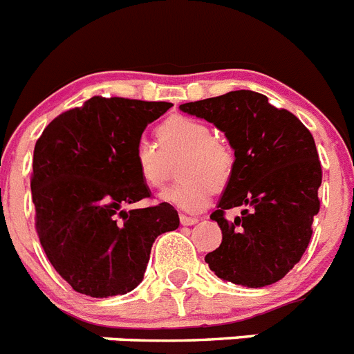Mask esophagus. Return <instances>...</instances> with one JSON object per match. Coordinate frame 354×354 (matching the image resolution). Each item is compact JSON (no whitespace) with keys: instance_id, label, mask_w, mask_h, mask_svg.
<instances>
[{"instance_id":"34e87169","label":"esophagus","mask_w":354,"mask_h":354,"mask_svg":"<svg viewBox=\"0 0 354 354\" xmlns=\"http://www.w3.org/2000/svg\"><path fill=\"white\" fill-rule=\"evenodd\" d=\"M180 223H183L184 227H192V225H196V223H198V218H195V216L180 214Z\"/></svg>"}]
</instances>
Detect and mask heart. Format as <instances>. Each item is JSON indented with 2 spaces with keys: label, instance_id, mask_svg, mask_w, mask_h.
Masks as SVG:
<instances>
[{
  "label": "heart",
  "instance_id": "b5f03b06",
  "mask_svg": "<svg viewBox=\"0 0 354 354\" xmlns=\"http://www.w3.org/2000/svg\"><path fill=\"white\" fill-rule=\"evenodd\" d=\"M159 145L142 136L133 147V162L149 187H161L170 174V161L183 154V180L162 189L159 198L187 212L204 211L212 189L221 192L232 180L236 156L227 143L214 138V131L192 117H171L158 129Z\"/></svg>",
  "mask_w": 354,
  "mask_h": 354
}]
</instances>
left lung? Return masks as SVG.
Returning <instances> with one entry per match:
<instances>
[{"label": "left lung", "instance_id": "left-lung-1", "mask_svg": "<svg viewBox=\"0 0 354 354\" xmlns=\"http://www.w3.org/2000/svg\"><path fill=\"white\" fill-rule=\"evenodd\" d=\"M179 108L214 124L236 156L232 180L211 214L223 239L205 262L236 286L255 289L282 280L305 253L319 212L323 170L310 131L252 90ZM232 207L241 214L228 222L224 211Z\"/></svg>", "mask_w": 354, "mask_h": 354}]
</instances>
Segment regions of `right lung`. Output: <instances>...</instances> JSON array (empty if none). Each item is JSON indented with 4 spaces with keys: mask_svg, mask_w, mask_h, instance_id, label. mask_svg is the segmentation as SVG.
Returning <instances> with one entry per match:
<instances>
[{
    "mask_svg": "<svg viewBox=\"0 0 354 354\" xmlns=\"http://www.w3.org/2000/svg\"><path fill=\"white\" fill-rule=\"evenodd\" d=\"M170 102L92 97L58 115L33 150L31 198L40 245L58 274L92 298L126 294L143 280L156 237L179 227L170 204L149 198L133 147Z\"/></svg>",
    "mask_w": 354,
    "mask_h": 354,
    "instance_id": "1",
    "label": "right lung"
}]
</instances>
